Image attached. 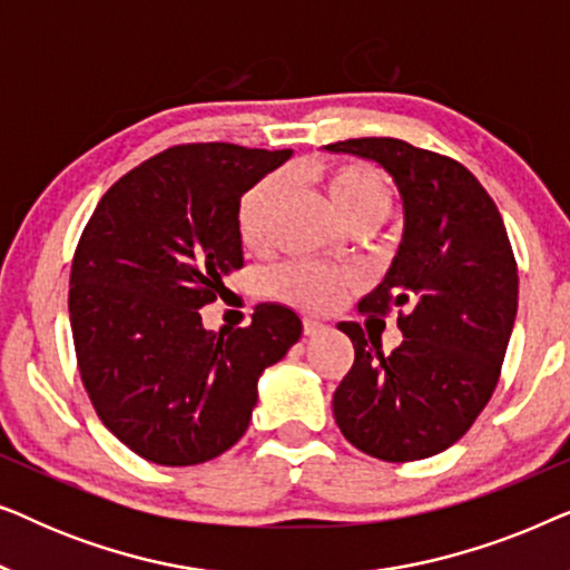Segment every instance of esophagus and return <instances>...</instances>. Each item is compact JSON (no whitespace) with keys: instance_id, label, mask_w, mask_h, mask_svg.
I'll return each instance as SVG.
<instances>
[{"instance_id":"obj_1","label":"esophagus","mask_w":570,"mask_h":570,"mask_svg":"<svg viewBox=\"0 0 570 570\" xmlns=\"http://www.w3.org/2000/svg\"><path fill=\"white\" fill-rule=\"evenodd\" d=\"M322 332H326V324L318 322V318H303V334H306V337H316V334Z\"/></svg>"}]
</instances>
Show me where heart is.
I'll list each match as a JSON object with an SVG mask.
<instances>
[{"label": "heart", "instance_id": "heart-1", "mask_svg": "<svg viewBox=\"0 0 570 570\" xmlns=\"http://www.w3.org/2000/svg\"><path fill=\"white\" fill-rule=\"evenodd\" d=\"M324 189L347 220L363 215H386L389 189L376 168L365 163H337L322 170ZM283 194V178L267 176L254 184L238 205V236L248 248H262L269 240V225ZM355 285V275L330 264L293 259L279 264L267 277V291L275 298L306 311H330Z\"/></svg>", "mask_w": 570, "mask_h": 570}]
</instances>
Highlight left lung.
Segmentation results:
<instances>
[{"mask_svg": "<svg viewBox=\"0 0 570 570\" xmlns=\"http://www.w3.org/2000/svg\"><path fill=\"white\" fill-rule=\"evenodd\" d=\"M376 160L404 205L392 269L361 314L396 308L404 340L392 355L363 326L342 322L355 361L332 396L334 420L363 454L415 462L449 449L485 410L501 379L519 303L503 217L462 163L394 137L326 145Z\"/></svg>", "mask_w": 570, "mask_h": 570, "instance_id": "8db88e82", "label": "left lung"}]
</instances>
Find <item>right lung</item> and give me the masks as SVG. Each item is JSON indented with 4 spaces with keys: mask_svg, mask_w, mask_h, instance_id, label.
I'll list each match as a JSON object with an SVG mask.
<instances>
[{
    "mask_svg": "<svg viewBox=\"0 0 570 570\" xmlns=\"http://www.w3.org/2000/svg\"><path fill=\"white\" fill-rule=\"evenodd\" d=\"M287 158L230 142L168 147L124 174L85 225L69 275L77 368L100 423L147 462L228 451L262 371L301 337L298 314L275 303L230 334L199 316L244 267L240 197Z\"/></svg>",
    "mask_w": 570,
    "mask_h": 570,
    "instance_id": "right-lung-1",
    "label": "right lung"
}]
</instances>
